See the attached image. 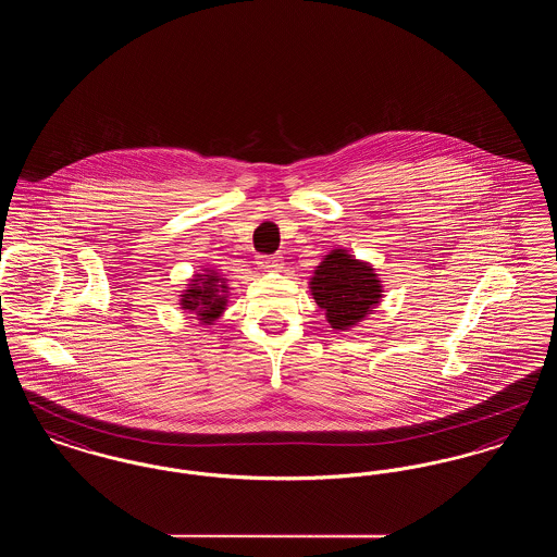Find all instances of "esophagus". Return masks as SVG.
Masks as SVG:
<instances>
[{
    "instance_id": "obj_1",
    "label": "esophagus",
    "mask_w": 557,
    "mask_h": 557,
    "mask_svg": "<svg viewBox=\"0 0 557 557\" xmlns=\"http://www.w3.org/2000/svg\"><path fill=\"white\" fill-rule=\"evenodd\" d=\"M257 265L267 271H277L282 269V257H275V255H259L257 257Z\"/></svg>"
}]
</instances>
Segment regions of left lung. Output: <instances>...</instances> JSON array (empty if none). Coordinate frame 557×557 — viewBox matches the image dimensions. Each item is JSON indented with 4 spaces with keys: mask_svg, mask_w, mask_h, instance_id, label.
I'll use <instances>...</instances> for the list:
<instances>
[{
    "mask_svg": "<svg viewBox=\"0 0 557 557\" xmlns=\"http://www.w3.org/2000/svg\"><path fill=\"white\" fill-rule=\"evenodd\" d=\"M311 292L327 323L348 330L380 302L382 286L368 263L352 259L346 250H332L311 277Z\"/></svg>",
    "mask_w": 557,
    "mask_h": 557,
    "instance_id": "1",
    "label": "left lung"
}]
</instances>
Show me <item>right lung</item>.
<instances>
[{
  "label": "right lung",
  "instance_id": "obj_1",
  "mask_svg": "<svg viewBox=\"0 0 557 557\" xmlns=\"http://www.w3.org/2000/svg\"><path fill=\"white\" fill-rule=\"evenodd\" d=\"M225 290H227L225 280H221L216 273L196 275V280H191L189 284V290L182 296V305L187 311H196V315L202 323L211 325L225 309V302H227V296L223 294Z\"/></svg>",
  "mask_w": 557,
  "mask_h": 557
}]
</instances>
